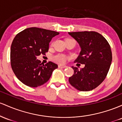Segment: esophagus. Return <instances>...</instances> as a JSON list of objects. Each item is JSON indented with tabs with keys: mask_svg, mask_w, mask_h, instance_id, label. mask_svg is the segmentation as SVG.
<instances>
[{
	"mask_svg": "<svg viewBox=\"0 0 122 122\" xmlns=\"http://www.w3.org/2000/svg\"><path fill=\"white\" fill-rule=\"evenodd\" d=\"M59 68H67V66L66 65H60L58 66Z\"/></svg>",
	"mask_w": 122,
	"mask_h": 122,
	"instance_id": "obj_1",
	"label": "esophagus"
}]
</instances>
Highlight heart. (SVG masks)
Returning <instances> with one entry per match:
<instances>
[{"label": "heart", "instance_id": "obj_1", "mask_svg": "<svg viewBox=\"0 0 122 122\" xmlns=\"http://www.w3.org/2000/svg\"><path fill=\"white\" fill-rule=\"evenodd\" d=\"M53 44H54V43H52L51 44V46H52ZM67 59V57L66 56H65V55L61 54H57L56 55L54 56H52L53 61H55V62L58 63H61V64L64 63L66 61Z\"/></svg>", "mask_w": 122, "mask_h": 122}]
</instances>
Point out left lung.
<instances>
[{
  "label": "left lung",
  "instance_id": "8db88e82",
  "mask_svg": "<svg viewBox=\"0 0 122 122\" xmlns=\"http://www.w3.org/2000/svg\"><path fill=\"white\" fill-rule=\"evenodd\" d=\"M80 46L81 51L75 63L84 64L78 70L72 66L74 74L69 82L79 91H90L104 80L112 62V52L108 42L102 35L93 31L68 32Z\"/></svg>",
  "mask_w": 122,
  "mask_h": 122
}]
</instances>
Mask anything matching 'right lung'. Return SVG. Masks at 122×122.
<instances>
[{
    "label": "right lung",
    "mask_w": 122,
    "mask_h": 122,
    "mask_svg": "<svg viewBox=\"0 0 122 122\" xmlns=\"http://www.w3.org/2000/svg\"><path fill=\"white\" fill-rule=\"evenodd\" d=\"M59 32L29 28L18 33L11 46V66L17 78L25 85L36 87L46 83L57 65L52 61L43 65L37 56L46 55L52 39Z\"/></svg>",
    "instance_id": "right-lung-1"
}]
</instances>
